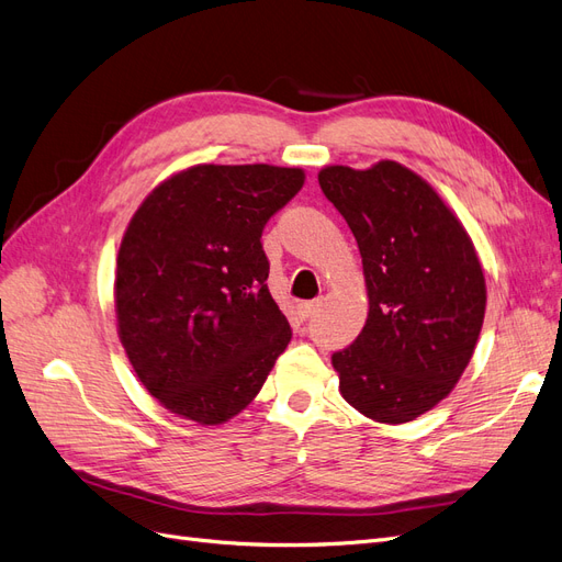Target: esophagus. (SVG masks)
<instances>
[{
	"label": "esophagus",
	"mask_w": 562,
	"mask_h": 562,
	"mask_svg": "<svg viewBox=\"0 0 562 562\" xmlns=\"http://www.w3.org/2000/svg\"><path fill=\"white\" fill-rule=\"evenodd\" d=\"M316 310H318V300H312V302H302V304H300V314H302L304 318L314 316V314H316Z\"/></svg>",
	"instance_id": "34e87169"
}]
</instances>
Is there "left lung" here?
<instances>
[{
  "instance_id": "left-lung-1",
  "label": "left lung",
  "mask_w": 562,
  "mask_h": 562,
  "mask_svg": "<svg viewBox=\"0 0 562 562\" xmlns=\"http://www.w3.org/2000/svg\"><path fill=\"white\" fill-rule=\"evenodd\" d=\"M318 184L359 244L368 291L361 335L333 353L339 394L375 422H413L450 394L479 342V252L434 187L398 161L326 166Z\"/></svg>"
}]
</instances>
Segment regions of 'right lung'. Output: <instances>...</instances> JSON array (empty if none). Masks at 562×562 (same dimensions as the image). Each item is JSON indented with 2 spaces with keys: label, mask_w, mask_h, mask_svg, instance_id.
<instances>
[{
  "label": "right lung",
  "mask_w": 562,
  "mask_h": 562,
  "mask_svg": "<svg viewBox=\"0 0 562 562\" xmlns=\"http://www.w3.org/2000/svg\"><path fill=\"white\" fill-rule=\"evenodd\" d=\"M302 168L196 164L161 180L116 255V333L168 413L217 427L260 394L291 342L260 236Z\"/></svg>",
  "instance_id": "obj_1"
}]
</instances>
